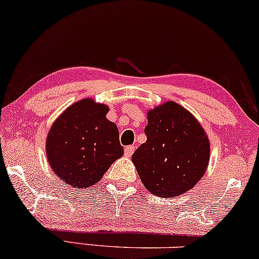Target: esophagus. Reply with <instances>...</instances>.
<instances>
[{"mask_svg": "<svg viewBox=\"0 0 259 259\" xmlns=\"http://www.w3.org/2000/svg\"><path fill=\"white\" fill-rule=\"evenodd\" d=\"M134 150H135V147L127 146V147H125V149H124V154H125V156H127V158H130V156L133 155Z\"/></svg>", "mask_w": 259, "mask_h": 259, "instance_id": "esophagus-1", "label": "esophagus"}]
</instances>
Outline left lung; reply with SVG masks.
<instances>
[{
    "mask_svg": "<svg viewBox=\"0 0 259 259\" xmlns=\"http://www.w3.org/2000/svg\"><path fill=\"white\" fill-rule=\"evenodd\" d=\"M147 141L133 154L141 181L150 194L175 198L189 191L208 168L210 142L201 123L175 101L147 113Z\"/></svg>",
    "mask_w": 259,
    "mask_h": 259,
    "instance_id": "8db88e82",
    "label": "left lung"
}]
</instances>
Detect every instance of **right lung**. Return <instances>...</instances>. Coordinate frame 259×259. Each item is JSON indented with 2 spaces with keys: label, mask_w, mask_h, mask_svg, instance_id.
I'll list each match as a JSON object with an SVG mask.
<instances>
[{
  "label": "right lung",
  "mask_w": 259,
  "mask_h": 259,
  "mask_svg": "<svg viewBox=\"0 0 259 259\" xmlns=\"http://www.w3.org/2000/svg\"><path fill=\"white\" fill-rule=\"evenodd\" d=\"M109 106L84 98L67 107L47 136L51 169L68 185L86 189L97 184L124 154L118 127L106 118Z\"/></svg>",
  "instance_id": "add662e5"
}]
</instances>
